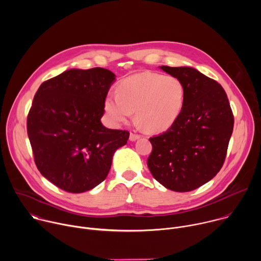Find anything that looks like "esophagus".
Listing matches in <instances>:
<instances>
[{
    "mask_svg": "<svg viewBox=\"0 0 261 261\" xmlns=\"http://www.w3.org/2000/svg\"><path fill=\"white\" fill-rule=\"evenodd\" d=\"M139 138H140V135H139V134H136V133H134V132H131V133H130L129 139H130L131 141H135V140H137V139H139Z\"/></svg>",
    "mask_w": 261,
    "mask_h": 261,
    "instance_id": "obj_1",
    "label": "esophagus"
}]
</instances>
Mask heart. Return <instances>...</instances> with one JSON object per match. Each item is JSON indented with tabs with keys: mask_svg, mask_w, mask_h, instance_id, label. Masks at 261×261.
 I'll list each match as a JSON object with an SVG mask.
<instances>
[{
	"mask_svg": "<svg viewBox=\"0 0 261 261\" xmlns=\"http://www.w3.org/2000/svg\"><path fill=\"white\" fill-rule=\"evenodd\" d=\"M186 98L184 83L176 76L141 72L122 81L118 94L108 93L104 110L116 126L127 122L135 110L136 121L148 132L169 129L179 118Z\"/></svg>",
	"mask_w": 261,
	"mask_h": 261,
	"instance_id": "heart-1",
	"label": "heart"
}]
</instances>
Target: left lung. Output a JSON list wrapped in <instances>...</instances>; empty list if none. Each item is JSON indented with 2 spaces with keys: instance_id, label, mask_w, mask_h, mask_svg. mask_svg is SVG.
Returning a JSON list of instances; mask_svg holds the SVG:
<instances>
[{
  "instance_id": "8db88e82",
  "label": "left lung",
  "mask_w": 261,
  "mask_h": 261,
  "mask_svg": "<svg viewBox=\"0 0 261 261\" xmlns=\"http://www.w3.org/2000/svg\"><path fill=\"white\" fill-rule=\"evenodd\" d=\"M185 85L186 98L177 121L150 138L151 173L165 188L189 192L211 180L225 161L233 130L227 95L216 81L191 67L161 66Z\"/></svg>"
}]
</instances>
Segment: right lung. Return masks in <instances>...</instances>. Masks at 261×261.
<instances>
[{
	"mask_svg": "<svg viewBox=\"0 0 261 261\" xmlns=\"http://www.w3.org/2000/svg\"><path fill=\"white\" fill-rule=\"evenodd\" d=\"M116 81L104 68L70 69L34 96L27 129L40 173L60 189L89 191L102 182L129 132L104 127V100Z\"/></svg>",
	"mask_w": 261,
	"mask_h": 261,
	"instance_id": "add662e5",
	"label": "right lung"
}]
</instances>
